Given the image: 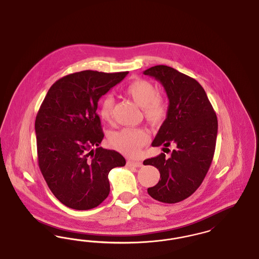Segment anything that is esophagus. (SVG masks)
<instances>
[{
    "mask_svg": "<svg viewBox=\"0 0 259 259\" xmlns=\"http://www.w3.org/2000/svg\"><path fill=\"white\" fill-rule=\"evenodd\" d=\"M127 166L128 167H136V168H140L143 166V163L140 161H127Z\"/></svg>",
    "mask_w": 259,
    "mask_h": 259,
    "instance_id": "obj_1",
    "label": "esophagus"
}]
</instances>
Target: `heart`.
<instances>
[{
	"label": "heart",
	"mask_w": 259,
	"mask_h": 259,
	"mask_svg": "<svg viewBox=\"0 0 259 259\" xmlns=\"http://www.w3.org/2000/svg\"><path fill=\"white\" fill-rule=\"evenodd\" d=\"M125 94L136 104L143 108V112L148 122L160 124L167 116L168 108L163 99L157 96L155 87L145 79L130 82L124 89ZM114 100L107 96L100 102L99 112L103 120L110 122L113 116ZM148 141V135L143 129L122 128L113 132L110 137L111 146L128 156H133Z\"/></svg>",
	"instance_id": "obj_1"
}]
</instances>
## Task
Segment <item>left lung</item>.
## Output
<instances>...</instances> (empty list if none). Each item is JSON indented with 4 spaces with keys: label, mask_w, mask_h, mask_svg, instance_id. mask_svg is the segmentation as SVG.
Masks as SVG:
<instances>
[{
    "label": "left lung",
    "mask_w": 259,
    "mask_h": 259,
    "mask_svg": "<svg viewBox=\"0 0 259 259\" xmlns=\"http://www.w3.org/2000/svg\"><path fill=\"white\" fill-rule=\"evenodd\" d=\"M144 74L158 80L169 99L166 119L151 146L176 147L168 159L161 153L144 161L160 172L161 180L148 193L163 203H178L195 192L209 171L218 136L217 114L194 78L164 65L151 67Z\"/></svg>",
    "instance_id": "left-lung-1"
}]
</instances>
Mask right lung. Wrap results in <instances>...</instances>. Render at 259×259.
I'll use <instances>...</instances> for the list:
<instances>
[{"mask_svg":"<svg viewBox=\"0 0 259 259\" xmlns=\"http://www.w3.org/2000/svg\"><path fill=\"white\" fill-rule=\"evenodd\" d=\"M127 74H68L50 87L38 110V167L54 196L71 209L99 206L110 193L109 172L126 163L117 151L99 147L104 133L97 108L99 99Z\"/></svg>","mask_w":259,"mask_h":259,"instance_id":"right-lung-1","label":"right lung"}]
</instances>
